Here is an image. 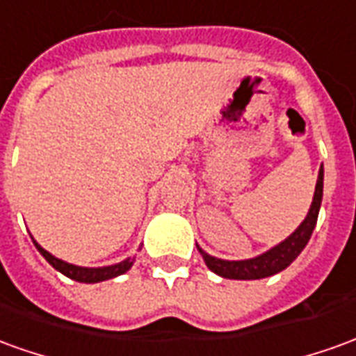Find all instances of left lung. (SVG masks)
Here are the masks:
<instances>
[{
    "label": "left lung",
    "instance_id": "obj_1",
    "mask_svg": "<svg viewBox=\"0 0 356 356\" xmlns=\"http://www.w3.org/2000/svg\"><path fill=\"white\" fill-rule=\"evenodd\" d=\"M322 191H324V168H320V173H318L312 206H310L305 221L300 223L293 235H289L283 243H280L277 247H273L264 254L250 258V260L229 262V260H220V258L206 254L202 248H198V252L202 254L204 262L213 273H218L221 277H229V280H262V277L282 272L300 254V250L307 247L308 238L316 225L320 204H322Z\"/></svg>",
    "mask_w": 356,
    "mask_h": 356
}]
</instances>
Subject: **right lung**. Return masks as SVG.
I'll list each match as a JSON object with an SVG mask.
<instances>
[{"instance_id":"obj_1","label":"right lung","mask_w":356,"mask_h":356,"mask_svg":"<svg viewBox=\"0 0 356 356\" xmlns=\"http://www.w3.org/2000/svg\"><path fill=\"white\" fill-rule=\"evenodd\" d=\"M34 245L40 250V254L44 256L46 260H48L49 264L54 266L56 270L67 275V277H71L74 282H81V283H98L104 282V280H111V277H115V275H121V273H125L131 266H133V260L131 258H127L123 262H119L115 266H106V268H81V266H73V264H67L63 260H59L56 256H51L48 250H44V248L40 247L38 243L34 241Z\"/></svg>"}]
</instances>
